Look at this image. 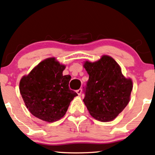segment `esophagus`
I'll return each instance as SVG.
<instances>
[{
    "label": "esophagus",
    "mask_w": 155,
    "mask_h": 155,
    "mask_svg": "<svg viewBox=\"0 0 155 155\" xmlns=\"http://www.w3.org/2000/svg\"><path fill=\"white\" fill-rule=\"evenodd\" d=\"M76 92H77L78 95H81V92H82V90H81V89H79V90H76Z\"/></svg>",
    "instance_id": "esophagus-1"
}]
</instances>
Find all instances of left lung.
<instances>
[{
    "label": "left lung",
    "mask_w": 155,
    "mask_h": 155,
    "mask_svg": "<svg viewBox=\"0 0 155 155\" xmlns=\"http://www.w3.org/2000/svg\"><path fill=\"white\" fill-rule=\"evenodd\" d=\"M83 66L89 74L83 100L89 113L101 122H111L128 104L132 79L122 74L120 65L108 55L84 62Z\"/></svg>",
    "instance_id": "8db88e82"
}]
</instances>
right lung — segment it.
<instances>
[{"mask_svg": "<svg viewBox=\"0 0 155 155\" xmlns=\"http://www.w3.org/2000/svg\"><path fill=\"white\" fill-rule=\"evenodd\" d=\"M66 65L55 58L42 60L22 77L19 92L27 108L33 116L47 122L65 116L77 93L69 89L70 75H63Z\"/></svg>", "mask_w": 155, "mask_h": 155, "instance_id": "right-lung-1", "label": "right lung"}]
</instances>
